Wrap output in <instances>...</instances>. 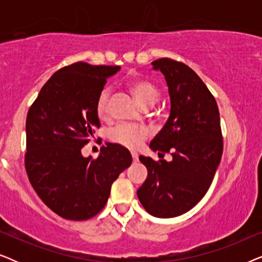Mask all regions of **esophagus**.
I'll return each instance as SVG.
<instances>
[{
    "label": "esophagus",
    "mask_w": 262,
    "mask_h": 262,
    "mask_svg": "<svg viewBox=\"0 0 262 262\" xmlns=\"http://www.w3.org/2000/svg\"><path fill=\"white\" fill-rule=\"evenodd\" d=\"M131 156H132V160H134V162H137V161H138V154L132 151Z\"/></svg>",
    "instance_id": "34e87169"
}]
</instances>
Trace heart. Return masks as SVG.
Masks as SVG:
<instances>
[{
  "mask_svg": "<svg viewBox=\"0 0 262 262\" xmlns=\"http://www.w3.org/2000/svg\"><path fill=\"white\" fill-rule=\"evenodd\" d=\"M127 88L144 110L151 108L152 106H155V103L161 98L160 89L148 78H134L128 82ZM108 98V91L103 89L96 100V116L101 120H106L110 116ZM148 136L149 132L145 127L134 126V125L127 124H119L110 131L111 141L128 149H137L148 138Z\"/></svg>",
  "mask_w": 262,
  "mask_h": 262,
  "instance_id": "heart-1",
  "label": "heart"
}]
</instances>
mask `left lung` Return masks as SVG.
Returning <instances> with one entry per match:
<instances>
[{"label":"left lung","mask_w":262,"mask_h":262,"mask_svg":"<svg viewBox=\"0 0 262 262\" xmlns=\"http://www.w3.org/2000/svg\"><path fill=\"white\" fill-rule=\"evenodd\" d=\"M166 77L170 95V116L150 143L159 156H139L148 178L137 191L139 202L152 216L171 218L198 204L216 174L223 152L220 111L216 99L200 77L186 64L171 58L152 62Z\"/></svg>","instance_id":"1"}]
</instances>
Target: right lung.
<instances>
[{
	"label": "right lung",
	"mask_w": 262,
	"mask_h": 262,
	"mask_svg": "<svg viewBox=\"0 0 262 262\" xmlns=\"http://www.w3.org/2000/svg\"><path fill=\"white\" fill-rule=\"evenodd\" d=\"M118 66L76 62L56 71L26 119L25 167L45 205L70 221H87L105 207L111 186L130 167L127 149L108 143L96 159L82 156L95 128V105Z\"/></svg>",
	"instance_id": "1"
}]
</instances>
